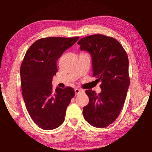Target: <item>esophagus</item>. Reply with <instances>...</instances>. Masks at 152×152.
Wrapping results in <instances>:
<instances>
[{
  "mask_svg": "<svg viewBox=\"0 0 152 152\" xmlns=\"http://www.w3.org/2000/svg\"><path fill=\"white\" fill-rule=\"evenodd\" d=\"M84 91L81 89H78V88H77V89H75V95L79 94H80V93H84Z\"/></svg>",
  "mask_w": 152,
  "mask_h": 152,
  "instance_id": "esophagus-1",
  "label": "esophagus"
}]
</instances>
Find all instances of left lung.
I'll list each match as a JSON object with an SVG mask.
<instances>
[{
	"label": "left lung",
	"mask_w": 152,
	"mask_h": 152,
	"mask_svg": "<svg viewBox=\"0 0 152 152\" xmlns=\"http://www.w3.org/2000/svg\"><path fill=\"white\" fill-rule=\"evenodd\" d=\"M77 44L91 54L93 76L102 82L99 94L86 91L89 102L83 115L91 126L104 128L116 120L125 102L130 84L127 54L118 40L102 34L87 36Z\"/></svg>",
	"instance_id": "left-lung-1"
}]
</instances>
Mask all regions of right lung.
<instances>
[{
  "label": "right lung",
  "mask_w": 152,
  "mask_h": 152,
  "mask_svg": "<svg viewBox=\"0 0 152 152\" xmlns=\"http://www.w3.org/2000/svg\"><path fill=\"white\" fill-rule=\"evenodd\" d=\"M79 37H49L36 40L27 50L20 68L22 95L32 120L44 130L54 129L65 121L66 110L74 97L71 87L52 86L58 72L57 59Z\"/></svg>",
  "instance_id": "add662e5"
}]
</instances>
